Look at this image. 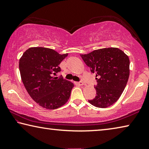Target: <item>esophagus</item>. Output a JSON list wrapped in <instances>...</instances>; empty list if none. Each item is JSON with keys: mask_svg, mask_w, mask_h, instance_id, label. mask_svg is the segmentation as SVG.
Here are the masks:
<instances>
[{"mask_svg": "<svg viewBox=\"0 0 149 149\" xmlns=\"http://www.w3.org/2000/svg\"><path fill=\"white\" fill-rule=\"evenodd\" d=\"M75 84H76L77 85H79V86H82V85H84V82H83V81H78V82H75Z\"/></svg>", "mask_w": 149, "mask_h": 149, "instance_id": "34e87169", "label": "esophagus"}]
</instances>
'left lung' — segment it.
Returning a JSON list of instances; mask_svg holds the SVG:
<instances>
[{
    "mask_svg": "<svg viewBox=\"0 0 149 149\" xmlns=\"http://www.w3.org/2000/svg\"><path fill=\"white\" fill-rule=\"evenodd\" d=\"M91 72L96 74V96L88 100L97 108H107L119 99L129 77L130 60L118 48L110 47L94 50L80 55Z\"/></svg>",
    "mask_w": 149,
    "mask_h": 149,
    "instance_id": "8db88e82",
    "label": "left lung"
}]
</instances>
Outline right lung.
I'll return each mask as SVG.
<instances>
[{"mask_svg": "<svg viewBox=\"0 0 149 149\" xmlns=\"http://www.w3.org/2000/svg\"><path fill=\"white\" fill-rule=\"evenodd\" d=\"M45 47H31L19 60V71L26 91L39 106L54 110L70 98L74 84L63 77H53L61 72L59 65L68 56Z\"/></svg>", "mask_w": 149, "mask_h": 149, "instance_id": "right-lung-1", "label": "right lung"}]
</instances>
